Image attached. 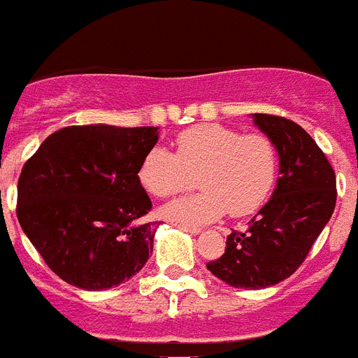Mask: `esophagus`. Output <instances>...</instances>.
I'll return each instance as SVG.
<instances>
[{
	"label": "esophagus",
	"instance_id": "34e87169",
	"mask_svg": "<svg viewBox=\"0 0 358 358\" xmlns=\"http://www.w3.org/2000/svg\"><path fill=\"white\" fill-rule=\"evenodd\" d=\"M176 227H178L180 231H185V233H191V234L201 233V229L199 227H193V225H184V223H176Z\"/></svg>",
	"mask_w": 358,
	"mask_h": 358
}]
</instances>
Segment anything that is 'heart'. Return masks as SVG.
<instances>
[{"label": "heart", "mask_w": 358, "mask_h": 358, "mask_svg": "<svg viewBox=\"0 0 358 358\" xmlns=\"http://www.w3.org/2000/svg\"><path fill=\"white\" fill-rule=\"evenodd\" d=\"M176 152L154 146L138 167V180L154 197L169 199L199 185L203 193L167 204L161 214L199 225L227 212H257L274 189L278 148L264 133H245L220 124L193 125L174 141Z\"/></svg>", "instance_id": "1"}]
</instances>
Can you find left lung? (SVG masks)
<instances>
[{"mask_svg": "<svg viewBox=\"0 0 358 358\" xmlns=\"http://www.w3.org/2000/svg\"><path fill=\"white\" fill-rule=\"evenodd\" d=\"M253 122L276 144V189L248 231H233L225 253L206 264L236 289L270 287L294 274L336 206V174L312 136L283 116L253 114Z\"/></svg>", "mask_w": 358, "mask_h": 358, "instance_id": "obj_1", "label": "left lung"}]
</instances>
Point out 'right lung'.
<instances>
[{"label": "right lung", "instance_id": "add662e5", "mask_svg": "<svg viewBox=\"0 0 358 358\" xmlns=\"http://www.w3.org/2000/svg\"><path fill=\"white\" fill-rule=\"evenodd\" d=\"M155 143L157 127L69 125L24 163L18 222L64 282L101 291L143 270L155 229L138 167Z\"/></svg>", "mask_w": 358, "mask_h": 358}]
</instances>
